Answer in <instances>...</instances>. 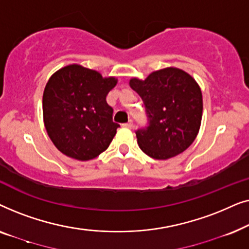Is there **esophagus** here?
<instances>
[{
    "label": "esophagus",
    "mask_w": 249,
    "mask_h": 249,
    "mask_svg": "<svg viewBox=\"0 0 249 249\" xmlns=\"http://www.w3.org/2000/svg\"><path fill=\"white\" fill-rule=\"evenodd\" d=\"M124 127H127V128H132V127H134V122H132V120H130L129 122H127V124H124Z\"/></svg>",
    "instance_id": "34e87169"
}]
</instances>
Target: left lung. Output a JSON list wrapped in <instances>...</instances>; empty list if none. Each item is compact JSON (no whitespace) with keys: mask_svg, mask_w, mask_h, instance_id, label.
Here are the masks:
<instances>
[{"mask_svg":"<svg viewBox=\"0 0 249 249\" xmlns=\"http://www.w3.org/2000/svg\"><path fill=\"white\" fill-rule=\"evenodd\" d=\"M129 84L142 97L147 115V125L135 131L142 151L156 160L186 151L202 121V91L195 79L177 68H165Z\"/></svg>","mask_w":249,"mask_h":249,"instance_id":"8db88e82","label":"left lung"}]
</instances>
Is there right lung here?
<instances>
[{
    "label": "right lung",
    "mask_w": 249,
    "mask_h": 249,
    "mask_svg": "<svg viewBox=\"0 0 249 249\" xmlns=\"http://www.w3.org/2000/svg\"><path fill=\"white\" fill-rule=\"evenodd\" d=\"M115 85V78H103L78 64L64 67L50 78L43 94L44 124L60 152L88 161L108 147L120 127L107 102Z\"/></svg>",
    "instance_id": "right-lung-1"
}]
</instances>
